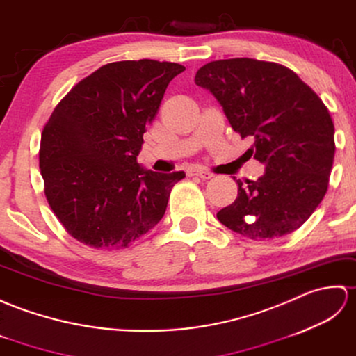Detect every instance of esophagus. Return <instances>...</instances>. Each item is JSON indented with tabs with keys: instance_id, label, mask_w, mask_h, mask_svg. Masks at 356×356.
<instances>
[{
	"instance_id": "esophagus-1",
	"label": "esophagus",
	"mask_w": 356,
	"mask_h": 356,
	"mask_svg": "<svg viewBox=\"0 0 356 356\" xmlns=\"http://www.w3.org/2000/svg\"><path fill=\"white\" fill-rule=\"evenodd\" d=\"M187 173L191 177H198L201 179H210V178H213V173L209 172V170H204V169H191V170H187Z\"/></svg>"
}]
</instances>
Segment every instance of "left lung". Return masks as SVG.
<instances>
[{
  "label": "left lung",
  "instance_id": "left-lung-1",
  "mask_svg": "<svg viewBox=\"0 0 356 356\" xmlns=\"http://www.w3.org/2000/svg\"><path fill=\"white\" fill-rule=\"evenodd\" d=\"M195 83L222 106L232 128L254 143L265 164L257 181L238 183V198L218 219L245 238L264 241L302 227L326 195L334 164V122L321 99L294 71L250 58L213 60Z\"/></svg>",
  "mask_w": 356,
  "mask_h": 356
}]
</instances>
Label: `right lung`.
Instances as JSON below:
<instances>
[{"label":"right lung","mask_w":356,"mask_h":356,"mask_svg":"<svg viewBox=\"0 0 356 356\" xmlns=\"http://www.w3.org/2000/svg\"><path fill=\"white\" fill-rule=\"evenodd\" d=\"M186 68L152 59L106 64L82 79L44 126L39 168L54 215L74 239L120 250L164 216L184 172L137 163L143 134L173 77Z\"/></svg>","instance_id":"1"}]
</instances>
